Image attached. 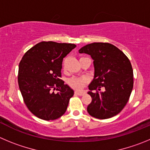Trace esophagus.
<instances>
[{"label":"esophagus","instance_id":"esophagus-1","mask_svg":"<svg viewBox=\"0 0 150 150\" xmlns=\"http://www.w3.org/2000/svg\"><path fill=\"white\" fill-rule=\"evenodd\" d=\"M84 92H75V96H83L84 95Z\"/></svg>","mask_w":150,"mask_h":150}]
</instances>
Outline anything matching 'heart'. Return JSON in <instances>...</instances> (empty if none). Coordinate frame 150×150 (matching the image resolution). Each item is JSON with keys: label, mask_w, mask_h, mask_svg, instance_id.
Instances as JSON below:
<instances>
[{"label": "heart", "mask_w": 150, "mask_h": 150, "mask_svg": "<svg viewBox=\"0 0 150 150\" xmlns=\"http://www.w3.org/2000/svg\"><path fill=\"white\" fill-rule=\"evenodd\" d=\"M87 82L88 79L86 77H72L69 79L67 83L73 90L80 91L84 87Z\"/></svg>", "instance_id": "1"}]
</instances>
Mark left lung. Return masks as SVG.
Listing matches in <instances>:
<instances>
[{
  "label": "left lung",
  "mask_w": 150,
  "mask_h": 150,
  "mask_svg": "<svg viewBox=\"0 0 150 150\" xmlns=\"http://www.w3.org/2000/svg\"><path fill=\"white\" fill-rule=\"evenodd\" d=\"M79 53L90 54L95 73L89 85L92 102L90 116L100 120L118 114L127 104L134 83L133 69L127 56L114 45L93 42L82 47Z\"/></svg>",
  "instance_id": "8db88e82"
}]
</instances>
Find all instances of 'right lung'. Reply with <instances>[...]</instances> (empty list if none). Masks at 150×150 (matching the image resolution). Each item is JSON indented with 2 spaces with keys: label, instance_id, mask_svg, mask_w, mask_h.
I'll list each match as a JSON object with an SVG mask.
<instances>
[{
  "label": "right lung",
  "instance_id": "right-lung-1",
  "mask_svg": "<svg viewBox=\"0 0 150 150\" xmlns=\"http://www.w3.org/2000/svg\"><path fill=\"white\" fill-rule=\"evenodd\" d=\"M75 47L71 43L41 42L23 56L18 66V87L28 110L38 118L54 120L67 110L74 91L60 79L62 63Z\"/></svg>",
  "mask_w": 150,
  "mask_h": 150
}]
</instances>
